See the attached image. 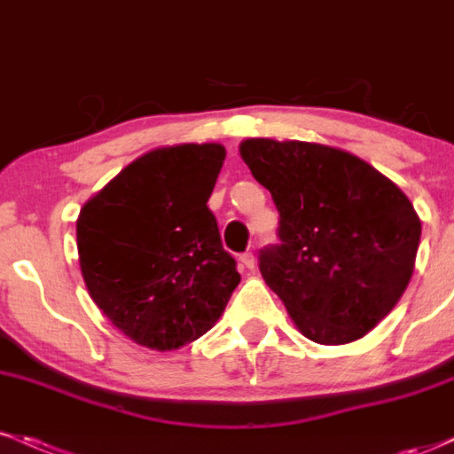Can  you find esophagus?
Instances as JSON below:
<instances>
[{"instance_id":"esophagus-1","label":"esophagus","mask_w":454,"mask_h":454,"mask_svg":"<svg viewBox=\"0 0 454 454\" xmlns=\"http://www.w3.org/2000/svg\"><path fill=\"white\" fill-rule=\"evenodd\" d=\"M239 264H241V269L252 270L254 267H256V258H254V254H252V252L241 254V256H239Z\"/></svg>"}]
</instances>
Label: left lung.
I'll return each instance as SVG.
<instances>
[{"instance_id":"obj_1","label":"left lung","mask_w":454,"mask_h":454,"mask_svg":"<svg viewBox=\"0 0 454 454\" xmlns=\"http://www.w3.org/2000/svg\"><path fill=\"white\" fill-rule=\"evenodd\" d=\"M239 153L279 211L281 245L260 256L267 286L307 340H361L414 273L420 217L410 198L346 149L245 138Z\"/></svg>"}]
</instances>
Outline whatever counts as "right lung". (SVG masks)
I'll use <instances>...</instances> for the list:
<instances>
[{
	"label": "right lung",
	"mask_w": 454,
	"mask_h": 454,
	"mask_svg": "<svg viewBox=\"0 0 454 454\" xmlns=\"http://www.w3.org/2000/svg\"><path fill=\"white\" fill-rule=\"evenodd\" d=\"M226 149H151L82 205L76 247L87 290L123 335L168 352L215 326L241 275L207 207Z\"/></svg>",
	"instance_id": "obj_1"
}]
</instances>
